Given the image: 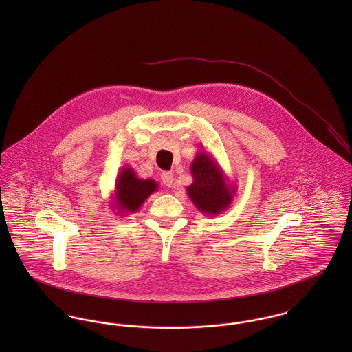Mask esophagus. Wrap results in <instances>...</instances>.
Segmentation results:
<instances>
[{"mask_svg": "<svg viewBox=\"0 0 352 352\" xmlns=\"http://www.w3.org/2000/svg\"><path fill=\"white\" fill-rule=\"evenodd\" d=\"M161 180H162L165 187H168V188L172 187L173 186V173L172 172H164L161 175Z\"/></svg>", "mask_w": 352, "mask_h": 352, "instance_id": "34e87169", "label": "esophagus"}]
</instances>
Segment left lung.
I'll return each mask as SVG.
<instances>
[{"instance_id":"8db88e82","label":"left lung","mask_w":352,"mask_h":352,"mask_svg":"<svg viewBox=\"0 0 352 352\" xmlns=\"http://www.w3.org/2000/svg\"><path fill=\"white\" fill-rule=\"evenodd\" d=\"M190 168L194 180L187 187V194L201 214L215 217L228 210L237 188L218 161L210 153L199 151Z\"/></svg>"}]
</instances>
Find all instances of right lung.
Wrapping results in <instances>:
<instances>
[{
    "mask_svg": "<svg viewBox=\"0 0 352 352\" xmlns=\"http://www.w3.org/2000/svg\"><path fill=\"white\" fill-rule=\"evenodd\" d=\"M157 190L158 184L154 180L140 179L133 168L123 166L116 177L111 207L116 215L126 217L127 214L137 212Z\"/></svg>",
    "mask_w": 352,
    "mask_h": 352,
    "instance_id": "add662e5",
    "label": "right lung"
}]
</instances>
